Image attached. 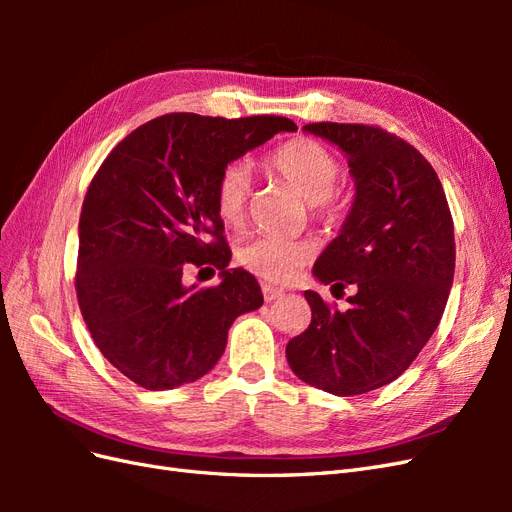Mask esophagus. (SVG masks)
<instances>
[{
    "mask_svg": "<svg viewBox=\"0 0 512 512\" xmlns=\"http://www.w3.org/2000/svg\"><path fill=\"white\" fill-rule=\"evenodd\" d=\"M262 297H265L267 303L275 301V299H282L284 297V290L282 288H273V286H262Z\"/></svg>",
    "mask_w": 512,
    "mask_h": 512,
    "instance_id": "obj_1",
    "label": "esophagus"
}]
</instances>
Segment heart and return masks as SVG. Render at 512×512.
<instances>
[{
    "label": "heart",
    "instance_id": "1",
    "mask_svg": "<svg viewBox=\"0 0 512 512\" xmlns=\"http://www.w3.org/2000/svg\"><path fill=\"white\" fill-rule=\"evenodd\" d=\"M265 168L297 190L314 218H331L339 209L335 185L342 177V164L335 153L312 138H292L267 153ZM250 200V177L241 164H228L215 179L213 205L224 226L243 224ZM241 265L269 282H288L312 258L305 241L258 237L247 241L239 254Z\"/></svg>",
    "mask_w": 512,
    "mask_h": 512
}]
</instances>
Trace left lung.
I'll return each mask as SVG.
<instances>
[{"mask_svg":"<svg viewBox=\"0 0 512 512\" xmlns=\"http://www.w3.org/2000/svg\"><path fill=\"white\" fill-rule=\"evenodd\" d=\"M348 156L356 196L314 265L322 284L354 286L339 312L314 290L309 327L286 346L303 382L350 397L393 382L444 314L455 275V230L433 166L404 138L363 123H307Z\"/></svg>","mask_w":512,"mask_h":512,"instance_id":"8db88e82","label":"left lung"}]
</instances>
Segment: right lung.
Instances as JSON below:
<instances>
[{"mask_svg": "<svg viewBox=\"0 0 512 512\" xmlns=\"http://www.w3.org/2000/svg\"><path fill=\"white\" fill-rule=\"evenodd\" d=\"M286 117L168 113L108 153L79 220L76 299L108 363L147 391L203 378L224 354L237 316L262 305L252 273L226 269L230 247L215 213L222 170L277 132ZM188 264H211L223 284L183 287Z\"/></svg>", "mask_w": 512, "mask_h": 512, "instance_id": "add662e5", "label": "right lung"}]
</instances>
